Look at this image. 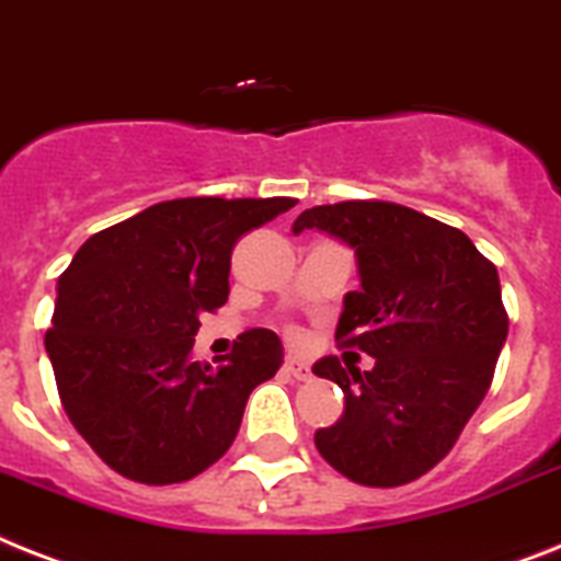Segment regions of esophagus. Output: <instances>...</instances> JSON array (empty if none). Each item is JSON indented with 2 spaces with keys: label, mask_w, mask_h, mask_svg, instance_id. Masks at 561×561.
Listing matches in <instances>:
<instances>
[{
  "label": "esophagus",
  "mask_w": 561,
  "mask_h": 561,
  "mask_svg": "<svg viewBox=\"0 0 561 561\" xmlns=\"http://www.w3.org/2000/svg\"><path fill=\"white\" fill-rule=\"evenodd\" d=\"M282 368H285V374H288V376H294V379H299V382H305V379H310V368H308V365H305L302 359H296V356H288V359H285V365H282Z\"/></svg>",
  "instance_id": "34e87169"
}]
</instances>
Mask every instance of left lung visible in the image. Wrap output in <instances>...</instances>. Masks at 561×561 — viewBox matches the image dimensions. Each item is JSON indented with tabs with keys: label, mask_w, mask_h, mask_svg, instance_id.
Masks as SVG:
<instances>
[{
	"label": "left lung",
	"mask_w": 561,
	"mask_h": 561,
	"mask_svg": "<svg viewBox=\"0 0 561 561\" xmlns=\"http://www.w3.org/2000/svg\"><path fill=\"white\" fill-rule=\"evenodd\" d=\"M308 228L356 251L362 288L345 296L336 342L376 359L365 374L336 356L313 365L345 393L313 442L351 482L399 488L450 454L491 388L507 339L496 265L459 228L397 202L317 205L294 233Z\"/></svg>",
	"instance_id": "8db88e82"
}]
</instances>
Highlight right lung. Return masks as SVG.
Masks as SVG:
<instances>
[{"label": "right lung", "instance_id": "obj_1", "mask_svg": "<svg viewBox=\"0 0 561 561\" xmlns=\"http://www.w3.org/2000/svg\"><path fill=\"white\" fill-rule=\"evenodd\" d=\"M296 199L187 196L93 233L59 276L45 351L59 399L107 468L142 484L199 477L237 439L248 397L282 365L267 328L210 368L191 359L199 313L228 302L242 233Z\"/></svg>", "mask_w": 561, "mask_h": 561}]
</instances>
